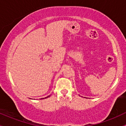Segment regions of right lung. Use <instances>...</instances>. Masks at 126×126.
<instances>
[{
    "mask_svg": "<svg viewBox=\"0 0 126 126\" xmlns=\"http://www.w3.org/2000/svg\"><path fill=\"white\" fill-rule=\"evenodd\" d=\"M49 96H50V95H49V96H47V97H46V98H47V97H49ZM40 99H42V98H40ZM43 99H45V98H43Z\"/></svg>",
    "mask_w": 126,
    "mask_h": 126,
    "instance_id": "obj_1",
    "label": "right lung"
}]
</instances>
